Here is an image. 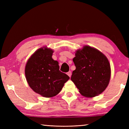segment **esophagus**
I'll use <instances>...</instances> for the list:
<instances>
[{"mask_svg": "<svg viewBox=\"0 0 129 129\" xmlns=\"http://www.w3.org/2000/svg\"><path fill=\"white\" fill-rule=\"evenodd\" d=\"M67 74L69 76V77H71V76H72V72H71V71H69V72H68Z\"/></svg>", "mask_w": 129, "mask_h": 129, "instance_id": "34e87169", "label": "esophagus"}]
</instances>
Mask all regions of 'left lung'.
Listing matches in <instances>:
<instances>
[{
    "mask_svg": "<svg viewBox=\"0 0 129 129\" xmlns=\"http://www.w3.org/2000/svg\"><path fill=\"white\" fill-rule=\"evenodd\" d=\"M73 61L76 69L71 80L82 95L94 97L105 90L110 79L111 69L108 59L102 53L85 46L76 51Z\"/></svg>",
    "mask_w": 129,
    "mask_h": 129,
    "instance_id": "1",
    "label": "left lung"
}]
</instances>
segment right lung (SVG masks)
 Listing matches in <instances>:
<instances>
[{
  "label": "right lung",
  "mask_w": 129,
  "mask_h": 129,
  "mask_svg": "<svg viewBox=\"0 0 129 129\" xmlns=\"http://www.w3.org/2000/svg\"><path fill=\"white\" fill-rule=\"evenodd\" d=\"M53 51L42 48L32 55L27 62L25 74L27 82L34 91L44 97L59 94L70 79L59 70V63L52 58Z\"/></svg>",
  "instance_id": "add662e5"
}]
</instances>
